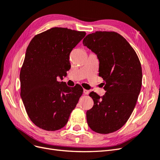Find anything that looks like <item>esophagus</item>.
Instances as JSON below:
<instances>
[{
    "instance_id": "1",
    "label": "esophagus",
    "mask_w": 160,
    "mask_h": 160,
    "mask_svg": "<svg viewBox=\"0 0 160 160\" xmlns=\"http://www.w3.org/2000/svg\"><path fill=\"white\" fill-rule=\"evenodd\" d=\"M89 90H87V89H84L83 90V93L85 94V95H88V94H89Z\"/></svg>"
}]
</instances>
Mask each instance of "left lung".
I'll return each instance as SVG.
<instances>
[{"instance_id":"obj_1","label":"left lung","mask_w":160,"mask_h":160,"mask_svg":"<svg viewBox=\"0 0 160 160\" xmlns=\"http://www.w3.org/2000/svg\"><path fill=\"white\" fill-rule=\"evenodd\" d=\"M84 46L99 61V76L104 80L106 93L89 94L94 105L86 113L89 128L108 134L123 127L132 115L142 84L139 58L125 38L113 31H96L87 35Z\"/></svg>"}]
</instances>
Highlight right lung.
<instances>
[{
	"label": "right lung",
	"instance_id": "obj_1",
	"mask_svg": "<svg viewBox=\"0 0 160 160\" xmlns=\"http://www.w3.org/2000/svg\"><path fill=\"white\" fill-rule=\"evenodd\" d=\"M86 35L54 27L38 34L28 45L20 72L21 96L32 122L46 131L67 124L83 89L57 81L71 67L70 52Z\"/></svg>",
	"mask_w": 160,
	"mask_h": 160
}]
</instances>
